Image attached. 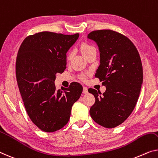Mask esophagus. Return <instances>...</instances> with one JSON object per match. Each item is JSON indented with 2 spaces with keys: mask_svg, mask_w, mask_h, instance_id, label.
<instances>
[{
  "mask_svg": "<svg viewBox=\"0 0 158 158\" xmlns=\"http://www.w3.org/2000/svg\"><path fill=\"white\" fill-rule=\"evenodd\" d=\"M87 93H88V89H87V87L84 86L83 87V94H87Z\"/></svg>",
  "mask_w": 158,
  "mask_h": 158,
  "instance_id": "34e87169",
  "label": "esophagus"
}]
</instances>
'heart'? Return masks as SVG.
Returning a JSON list of instances; mask_svg holds the SVG:
<instances>
[{
    "instance_id": "obj_1",
    "label": "heart",
    "mask_w": 158,
    "mask_h": 158,
    "mask_svg": "<svg viewBox=\"0 0 158 158\" xmlns=\"http://www.w3.org/2000/svg\"><path fill=\"white\" fill-rule=\"evenodd\" d=\"M81 50L82 52V53H83V55L84 56H86V55H88V54L91 52L92 51H95L96 48H94L93 45H91V44H89L88 43H82L81 45ZM72 55V52L69 53V55H68L67 56L68 59L71 58ZM82 79H85V77H82Z\"/></svg>"
}]
</instances>
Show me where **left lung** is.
<instances>
[{
    "mask_svg": "<svg viewBox=\"0 0 158 158\" xmlns=\"http://www.w3.org/2000/svg\"><path fill=\"white\" fill-rule=\"evenodd\" d=\"M87 37L98 47L100 65L95 77L106 88L103 94L89 89L96 99L89 113L96 123L115 128L128 118L139 97L143 79L139 53L128 37L113 30H95Z\"/></svg>",
    "mask_w": 158,
    "mask_h": 158,
    "instance_id": "left-lung-1",
    "label": "left lung"
}]
</instances>
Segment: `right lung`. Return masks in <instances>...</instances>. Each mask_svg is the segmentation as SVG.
<instances>
[{"mask_svg": "<svg viewBox=\"0 0 158 158\" xmlns=\"http://www.w3.org/2000/svg\"><path fill=\"white\" fill-rule=\"evenodd\" d=\"M79 36L51 32L27 37L19 48L16 77L28 116L37 127L48 133L63 128L72 107L83 88L74 82L64 91L56 90V74L67 64V52Z\"/></svg>", "mask_w": 158, "mask_h": 158, "instance_id": "1", "label": "right lung"}]
</instances>
